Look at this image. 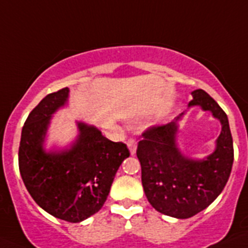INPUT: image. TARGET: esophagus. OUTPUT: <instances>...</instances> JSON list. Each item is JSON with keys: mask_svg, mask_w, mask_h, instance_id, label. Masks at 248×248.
Returning <instances> with one entry per match:
<instances>
[{"mask_svg": "<svg viewBox=\"0 0 248 248\" xmlns=\"http://www.w3.org/2000/svg\"><path fill=\"white\" fill-rule=\"evenodd\" d=\"M126 145H128V149H129V151H130L131 155H134L135 153H137L138 144H137V141H135L134 139L128 140V143H126Z\"/></svg>", "mask_w": 248, "mask_h": 248, "instance_id": "obj_1", "label": "esophagus"}]
</instances>
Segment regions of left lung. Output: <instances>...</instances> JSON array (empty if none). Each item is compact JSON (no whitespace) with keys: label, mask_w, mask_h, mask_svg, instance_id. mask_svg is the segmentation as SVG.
<instances>
[{"label":"left lung","mask_w":248,"mask_h":248,"mask_svg":"<svg viewBox=\"0 0 248 248\" xmlns=\"http://www.w3.org/2000/svg\"><path fill=\"white\" fill-rule=\"evenodd\" d=\"M191 95L187 110L199 106L210 111L221 124L211 155L194 158L178 146L180 122L186 111L168 125L146 130L137 149L146 199L156 211L175 218L192 217L211 205L222 192L233 164V143L226 113L202 89L191 92Z\"/></svg>","instance_id":"obj_1"}]
</instances>
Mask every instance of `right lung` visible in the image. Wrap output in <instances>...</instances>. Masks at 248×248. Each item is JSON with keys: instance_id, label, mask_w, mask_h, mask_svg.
Returning a JSON list of instances; mask_svg holds the SVG:
<instances>
[{"instance_id": "obj_1", "label": "right lung", "mask_w": 248, "mask_h": 248, "mask_svg": "<svg viewBox=\"0 0 248 248\" xmlns=\"http://www.w3.org/2000/svg\"><path fill=\"white\" fill-rule=\"evenodd\" d=\"M69 89L46 95L22 128L18 165L26 189L39 207L68 222L97 214L108 198L118 169L129 157L124 143L77 120V137L67 145L47 146L53 115L68 107Z\"/></svg>"}]
</instances>
